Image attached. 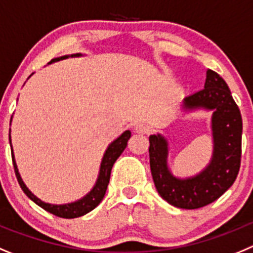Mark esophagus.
Instances as JSON below:
<instances>
[{
  "label": "esophagus",
  "instance_id": "1",
  "mask_svg": "<svg viewBox=\"0 0 253 253\" xmlns=\"http://www.w3.org/2000/svg\"><path fill=\"white\" fill-rule=\"evenodd\" d=\"M135 132L136 133H138V135H146V133H149L150 132V127L146 126V125H136L135 127Z\"/></svg>",
  "mask_w": 253,
  "mask_h": 253
}]
</instances>
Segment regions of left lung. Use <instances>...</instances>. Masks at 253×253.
Listing matches in <instances>:
<instances>
[{
  "label": "left lung",
  "instance_id": "1",
  "mask_svg": "<svg viewBox=\"0 0 253 253\" xmlns=\"http://www.w3.org/2000/svg\"><path fill=\"white\" fill-rule=\"evenodd\" d=\"M183 108L213 111L214 146L211 163L195 176L175 177L168 168V141L161 135H151L150 168L156 190L164 200L176 208L198 209L217 200L237 177L242 154V117L224 79L211 69L207 70L203 89L184 98Z\"/></svg>",
  "mask_w": 253,
  "mask_h": 253
}]
</instances>
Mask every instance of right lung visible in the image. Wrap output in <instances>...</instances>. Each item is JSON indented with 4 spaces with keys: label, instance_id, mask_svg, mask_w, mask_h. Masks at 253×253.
<instances>
[{
    "label": "right lung",
    "instance_id": "1",
    "mask_svg": "<svg viewBox=\"0 0 253 253\" xmlns=\"http://www.w3.org/2000/svg\"><path fill=\"white\" fill-rule=\"evenodd\" d=\"M70 56H72V58L73 56H81V54H73V55ZM67 58L68 55L53 59V60L50 61V64L54 63V61H58V60H61V59H67ZM129 137H131V132L125 131L124 133L117 138V140L113 141L110 146L107 147L103 159H102L101 169H99V175H98V179H97V183H95V185L93 186L92 190H90L85 197L77 200V202H74V203L56 206V204L45 203V202L40 200L39 198H36L35 195H34L29 189H27V186L25 185L24 181H22L21 176H20L19 174V170H17V166H16L15 158H13L12 147H11V155H12V163H13V168H15L16 177H17V181H19L20 186H21V189L24 190L25 194L30 198L34 203L38 204L39 207H42V208L45 209L46 211L56 215V217L67 218V219L82 217V215L87 214V213H89L90 211H93V209H94L95 207L98 206V204L102 202L104 194H106L107 186H108V183H110L111 170H112L113 164L116 163V160L120 158V155H121L122 152H124V150L126 149L127 141L129 140Z\"/></svg>",
    "mask_w": 253,
    "mask_h": 253
}]
</instances>
